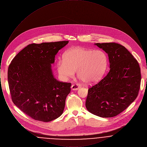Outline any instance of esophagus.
Returning a JSON list of instances; mask_svg holds the SVG:
<instances>
[{
    "label": "esophagus",
    "mask_w": 147,
    "mask_h": 147,
    "mask_svg": "<svg viewBox=\"0 0 147 147\" xmlns=\"http://www.w3.org/2000/svg\"><path fill=\"white\" fill-rule=\"evenodd\" d=\"M80 85L78 84H73L71 86V88L72 90H77L80 88Z\"/></svg>",
    "instance_id": "obj_1"
}]
</instances>
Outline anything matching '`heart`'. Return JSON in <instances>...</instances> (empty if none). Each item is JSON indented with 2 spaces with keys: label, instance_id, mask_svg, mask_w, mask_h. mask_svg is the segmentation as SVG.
I'll use <instances>...</instances> for the list:
<instances>
[{
  "label": "heart",
  "instance_id": "b5f03b06",
  "mask_svg": "<svg viewBox=\"0 0 147 147\" xmlns=\"http://www.w3.org/2000/svg\"><path fill=\"white\" fill-rule=\"evenodd\" d=\"M107 61V55L102 50L77 47L63 54V60H59L57 63V69L63 78L73 77L77 70V76L82 81L92 84L103 76Z\"/></svg>",
  "mask_w": 147,
  "mask_h": 147
}]
</instances>
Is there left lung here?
Listing matches in <instances>:
<instances>
[{
  "mask_svg": "<svg viewBox=\"0 0 147 147\" xmlns=\"http://www.w3.org/2000/svg\"><path fill=\"white\" fill-rule=\"evenodd\" d=\"M95 45L108 54L110 70L88 89L87 110L101 117H112L123 111L137 98L141 73L139 63L122 45L115 43Z\"/></svg>",
  "mask_w": 147,
  "mask_h": 147,
  "instance_id": "8db88e82",
  "label": "left lung"
}]
</instances>
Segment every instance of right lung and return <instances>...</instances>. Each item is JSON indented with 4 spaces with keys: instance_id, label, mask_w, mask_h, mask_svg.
I'll return each mask as SVG.
<instances>
[{
    "instance_id": "1",
    "label": "right lung",
    "mask_w": 147,
    "mask_h": 147,
    "mask_svg": "<svg viewBox=\"0 0 147 147\" xmlns=\"http://www.w3.org/2000/svg\"><path fill=\"white\" fill-rule=\"evenodd\" d=\"M68 41L31 43L11 61L7 80L13 102L35 120L49 122L63 112L70 83L59 82L52 74L51 64Z\"/></svg>"
}]
</instances>
